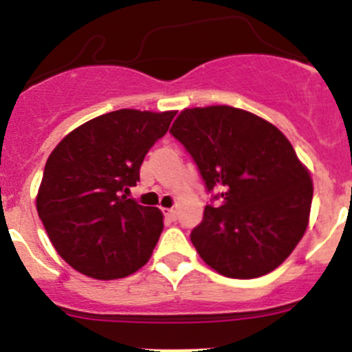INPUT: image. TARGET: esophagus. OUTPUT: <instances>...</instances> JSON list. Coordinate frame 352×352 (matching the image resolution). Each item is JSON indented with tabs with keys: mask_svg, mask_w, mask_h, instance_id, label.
<instances>
[{
	"mask_svg": "<svg viewBox=\"0 0 352 352\" xmlns=\"http://www.w3.org/2000/svg\"><path fill=\"white\" fill-rule=\"evenodd\" d=\"M165 216L168 221H175L177 219V211L175 209H165Z\"/></svg>",
	"mask_w": 352,
	"mask_h": 352,
	"instance_id": "1",
	"label": "esophagus"
}]
</instances>
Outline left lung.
<instances>
[{"label":"left lung","instance_id":"1","mask_svg":"<svg viewBox=\"0 0 352 352\" xmlns=\"http://www.w3.org/2000/svg\"><path fill=\"white\" fill-rule=\"evenodd\" d=\"M196 162L208 192L190 233L202 261L226 278L274 271L308 226L314 186L285 134L247 110L186 109L170 129Z\"/></svg>","mask_w":352,"mask_h":352}]
</instances>
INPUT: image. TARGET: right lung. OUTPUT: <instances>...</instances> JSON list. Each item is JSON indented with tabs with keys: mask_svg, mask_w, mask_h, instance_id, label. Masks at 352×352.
<instances>
[{
	"mask_svg": "<svg viewBox=\"0 0 352 352\" xmlns=\"http://www.w3.org/2000/svg\"><path fill=\"white\" fill-rule=\"evenodd\" d=\"M175 112L120 109L76 127L45 163L37 212L58 254L81 274L119 279L151 257L163 214L127 197Z\"/></svg>",
	"mask_w": 352,
	"mask_h": 352,
	"instance_id": "right-lung-1",
	"label": "right lung"
}]
</instances>
